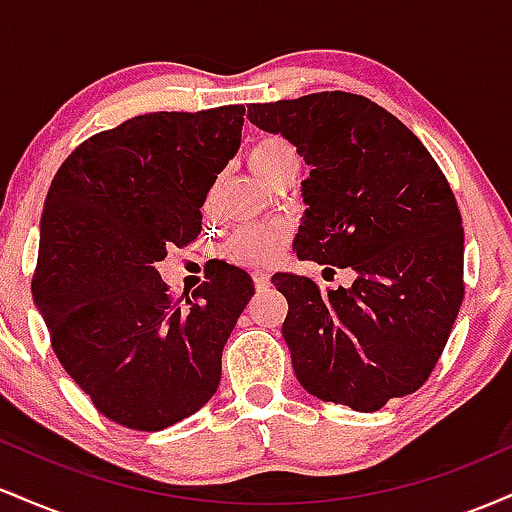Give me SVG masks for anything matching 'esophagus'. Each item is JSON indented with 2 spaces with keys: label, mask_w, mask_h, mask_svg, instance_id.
Instances as JSON below:
<instances>
[{
  "label": "esophagus",
  "mask_w": 512,
  "mask_h": 512,
  "mask_svg": "<svg viewBox=\"0 0 512 512\" xmlns=\"http://www.w3.org/2000/svg\"><path fill=\"white\" fill-rule=\"evenodd\" d=\"M252 279H255V289L257 291H267L269 284H272V276L267 272H255L252 274Z\"/></svg>",
  "instance_id": "34e87169"
}]
</instances>
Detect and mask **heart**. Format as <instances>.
Wrapping results in <instances>:
<instances>
[{
    "label": "heart",
    "instance_id": "obj_1",
    "mask_svg": "<svg viewBox=\"0 0 512 512\" xmlns=\"http://www.w3.org/2000/svg\"><path fill=\"white\" fill-rule=\"evenodd\" d=\"M296 158L293 146L281 137H262L248 151V163L255 170L257 178H267L284 161ZM289 231L284 223H267V226L240 228L223 245V257L243 267H262L269 264L284 250Z\"/></svg>",
    "mask_w": 512,
    "mask_h": 512
}]
</instances>
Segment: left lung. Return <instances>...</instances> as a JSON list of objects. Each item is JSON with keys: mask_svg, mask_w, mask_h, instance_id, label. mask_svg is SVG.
<instances>
[{"mask_svg": "<svg viewBox=\"0 0 512 512\" xmlns=\"http://www.w3.org/2000/svg\"><path fill=\"white\" fill-rule=\"evenodd\" d=\"M248 120L308 163L298 260L354 269L349 289L274 274L296 378L322 402L378 411L436 368L464 298V231L443 170L409 127L356 93L252 103Z\"/></svg>", "mask_w": 512, "mask_h": 512, "instance_id": "left-lung-1", "label": "left lung"}]
</instances>
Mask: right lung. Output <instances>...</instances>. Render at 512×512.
<instances>
[{"instance_id":"obj_1","label":"right lung","mask_w":512,"mask_h":512,"mask_svg":"<svg viewBox=\"0 0 512 512\" xmlns=\"http://www.w3.org/2000/svg\"><path fill=\"white\" fill-rule=\"evenodd\" d=\"M243 105L149 113L93 134L52 180L33 301L62 368L134 431L195 414L221 380L223 344L255 286L223 262L185 303L156 264L202 231V204L236 156Z\"/></svg>"}]
</instances>
